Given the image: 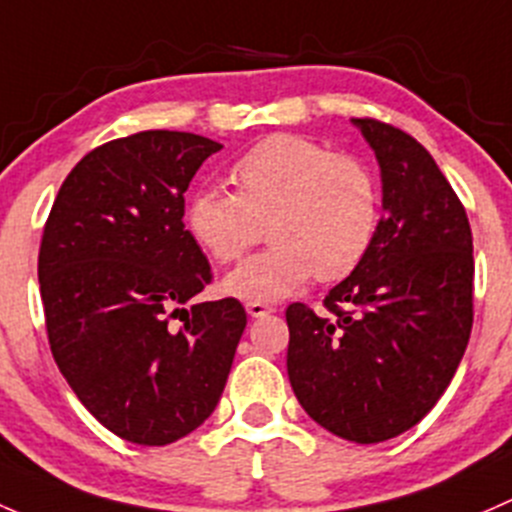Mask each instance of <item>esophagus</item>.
<instances>
[{
	"mask_svg": "<svg viewBox=\"0 0 512 512\" xmlns=\"http://www.w3.org/2000/svg\"><path fill=\"white\" fill-rule=\"evenodd\" d=\"M246 313H249L251 318H263V315L273 313V308L268 303H261V300H249V303H246Z\"/></svg>",
	"mask_w": 512,
	"mask_h": 512,
	"instance_id": "obj_1",
	"label": "esophagus"
}]
</instances>
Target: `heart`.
Instances as JSON below:
<instances>
[{
	"instance_id": "b5f03b06",
	"label": "heart",
	"mask_w": 512,
	"mask_h": 512,
	"mask_svg": "<svg viewBox=\"0 0 512 512\" xmlns=\"http://www.w3.org/2000/svg\"><path fill=\"white\" fill-rule=\"evenodd\" d=\"M234 192L199 187L187 202V231L217 263L244 256L261 236L266 251L224 278L226 295L281 300L318 276L340 281L370 254L379 229V189L367 165L300 135H268L231 165Z\"/></svg>"
}]
</instances>
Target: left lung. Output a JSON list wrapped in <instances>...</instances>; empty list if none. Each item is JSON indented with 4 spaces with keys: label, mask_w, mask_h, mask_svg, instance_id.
I'll list each match as a JSON object with an SVG mask.
<instances>
[{
    "label": "left lung",
    "mask_w": 512,
    "mask_h": 512,
    "mask_svg": "<svg viewBox=\"0 0 512 512\" xmlns=\"http://www.w3.org/2000/svg\"><path fill=\"white\" fill-rule=\"evenodd\" d=\"M352 125L379 162L384 217L365 261L325 295L333 318L288 305V379L323 429L379 444L434 409L466 352L473 236L424 145L372 118Z\"/></svg>",
    "instance_id": "left-lung-1"
}]
</instances>
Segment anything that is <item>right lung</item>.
I'll return each mask as SVG.
<instances>
[{
    "label": "right lung",
    "instance_id": "right-lung-1",
    "mask_svg": "<svg viewBox=\"0 0 512 512\" xmlns=\"http://www.w3.org/2000/svg\"><path fill=\"white\" fill-rule=\"evenodd\" d=\"M219 142L145 130L88 152L61 184L39 251L46 333L68 387L140 446L192 434L224 392L246 310L184 308L212 268L184 229V192ZM184 312L183 328L169 320Z\"/></svg>",
    "mask_w": 512,
    "mask_h": 512
}]
</instances>
